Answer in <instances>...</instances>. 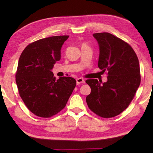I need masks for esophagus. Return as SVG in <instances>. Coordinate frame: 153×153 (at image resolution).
Here are the masks:
<instances>
[{
  "mask_svg": "<svg viewBox=\"0 0 153 153\" xmlns=\"http://www.w3.org/2000/svg\"><path fill=\"white\" fill-rule=\"evenodd\" d=\"M76 82L77 85H79V84L85 83V80H84L83 78H82V77H80V78L76 79Z\"/></svg>",
  "mask_w": 153,
  "mask_h": 153,
  "instance_id": "34e87169",
  "label": "esophagus"
}]
</instances>
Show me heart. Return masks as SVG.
Masks as SVG:
<instances>
[{"mask_svg":"<svg viewBox=\"0 0 153 153\" xmlns=\"http://www.w3.org/2000/svg\"><path fill=\"white\" fill-rule=\"evenodd\" d=\"M85 46H87V45H86L85 44H84V43H83V44L82 45V47H85Z\"/></svg>","mask_w":153,"mask_h":153,"instance_id":"obj_1","label":"heart"}]
</instances>
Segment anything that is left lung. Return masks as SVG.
I'll list each match as a JSON object with an SVG mask.
<instances>
[{"label": "left lung", "mask_w": 153, "mask_h": 153, "mask_svg": "<svg viewBox=\"0 0 153 153\" xmlns=\"http://www.w3.org/2000/svg\"><path fill=\"white\" fill-rule=\"evenodd\" d=\"M98 42V66L108 71L107 82L87 79L91 91L86 97L89 109L102 118L114 117L128 108L141 83L140 67L128 43L109 33H94Z\"/></svg>", "instance_id": "left-lung-1"}]
</instances>
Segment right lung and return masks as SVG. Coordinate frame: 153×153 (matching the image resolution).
Returning <instances> with one entry per match:
<instances>
[{
    "label": "right lung",
    "mask_w": 153,
    "mask_h": 153,
    "mask_svg": "<svg viewBox=\"0 0 153 153\" xmlns=\"http://www.w3.org/2000/svg\"><path fill=\"white\" fill-rule=\"evenodd\" d=\"M68 35L42 39L30 44L19 58L16 82L24 104L35 115L50 118L66 106L76 85L71 77L56 79L52 71L60 60Z\"/></svg>",
    "instance_id": "obj_1"
}]
</instances>
